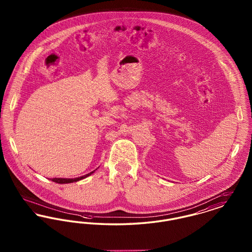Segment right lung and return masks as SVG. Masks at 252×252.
I'll list each match as a JSON object with an SVG mask.
<instances>
[{"label": "right lung", "mask_w": 252, "mask_h": 252, "mask_svg": "<svg viewBox=\"0 0 252 252\" xmlns=\"http://www.w3.org/2000/svg\"><path fill=\"white\" fill-rule=\"evenodd\" d=\"M94 171H93V172H91V173H89V174H87V175H84V176H82V177H79V178H75V179H57V178H55V179H52V181H54V182H57V183H60V184H65V183H72V182H75V181H78V180H83L85 178H87V177H89V176H91L93 173H94Z\"/></svg>", "instance_id": "right-lung-1"}]
</instances>
